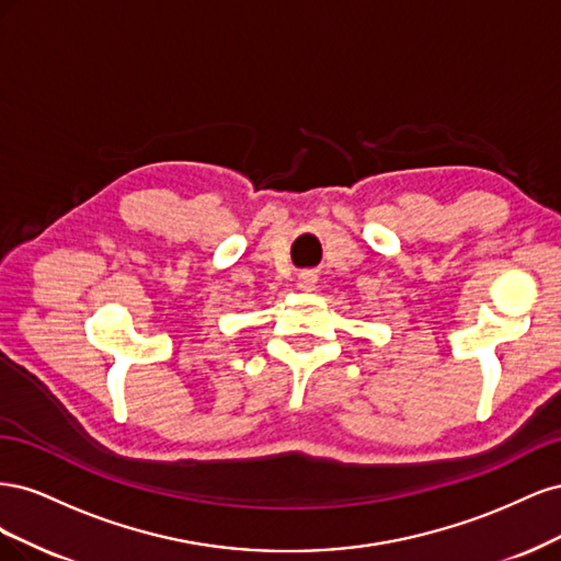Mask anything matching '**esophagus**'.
Returning a JSON list of instances; mask_svg holds the SVG:
<instances>
[{"label": "esophagus", "instance_id": "esophagus-1", "mask_svg": "<svg viewBox=\"0 0 561 561\" xmlns=\"http://www.w3.org/2000/svg\"><path fill=\"white\" fill-rule=\"evenodd\" d=\"M299 287H304V290H313V287H316L313 271H304V274L299 276Z\"/></svg>", "mask_w": 561, "mask_h": 561}]
</instances>
